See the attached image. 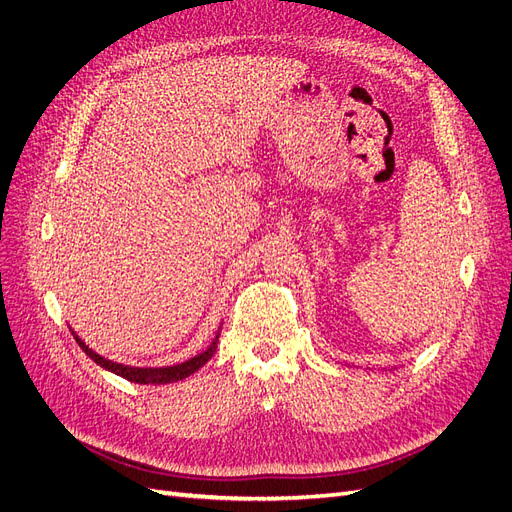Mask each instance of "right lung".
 Returning <instances> with one entry per match:
<instances>
[{"label":"right lung","instance_id":"add662e5","mask_svg":"<svg viewBox=\"0 0 512 512\" xmlns=\"http://www.w3.org/2000/svg\"><path fill=\"white\" fill-rule=\"evenodd\" d=\"M218 337H220V333L215 335L213 344L205 352H200L198 356H192V359L185 361V363H179V365H173V367H130V365H121V363L104 359V356L96 354L89 346H85V342H81L79 335H74L76 344L83 348V352L89 356L91 361H96L100 367L113 371V374L126 378L130 382H136V384H168V382H177V380L192 376L194 371H198L211 359L215 348H218Z\"/></svg>","mask_w":512,"mask_h":512}]
</instances>
